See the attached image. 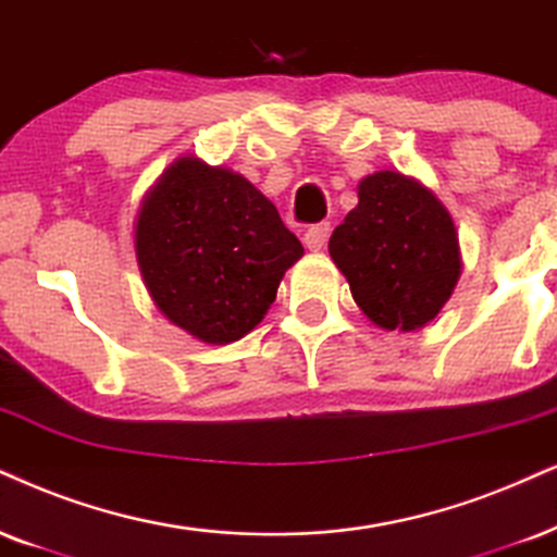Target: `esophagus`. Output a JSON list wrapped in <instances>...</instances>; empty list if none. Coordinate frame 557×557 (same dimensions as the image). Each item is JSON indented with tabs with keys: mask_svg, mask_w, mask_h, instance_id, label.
I'll use <instances>...</instances> for the list:
<instances>
[{
	"mask_svg": "<svg viewBox=\"0 0 557 557\" xmlns=\"http://www.w3.org/2000/svg\"><path fill=\"white\" fill-rule=\"evenodd\" d=\"M329 234H331L329 223H313V226H308L306 234H302V244H306L311 251H321Z\"/></svg>",
	"mask_w": 557,
	"mask_h": 557,
	"instance_id": "34e87169",
	"label": "esophagus"
}]
</instances>
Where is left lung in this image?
Wrapping results in <instances>:
<instances>
[{"label": "left lung", "mask_w": 557, "mask_h": 557, "mask_svg": "<svg viewBox=\"0 0 557 557\" xmlns=\"http://www.w3.org/2000/svg\"><path fill=\"white\" fill-rule=\"evenodd\" d=\"M357 197L329 238L351 298L388 331L426 326L460 277L453 218L426 187L398 172L370 174Z\"/></svg>", "instance_id": "obj_1"}]
</instances>
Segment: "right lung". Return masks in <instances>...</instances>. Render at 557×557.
<instances>
[{
	"label": "right lung",
	"mask_w": 557,
	"mask_h": 557,
	"mask_svg": "<svg viewBox=\"0 0 557 557\" xmlns=\"http://www.w3.org/2000/svg\"><path fill=\"white\" fill-rule=\"evenodd\" d=\"M136 257L169 321L228 344L264 319L302 244L242 174L185 157L140 208Z\"/></svg>",
	"instance_id": "add662e5"
}]
</instances>
